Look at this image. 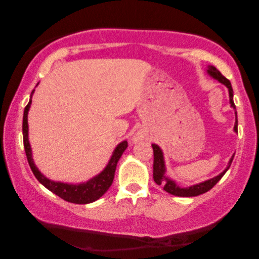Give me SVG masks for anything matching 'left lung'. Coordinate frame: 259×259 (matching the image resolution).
<instances>
[{
  "mask_svg": "<svg viewBox=\"0 0 259 259\" xmlns=\"http://www.w3.org/2000/svg\"><path fill=\"white\" fill-rule=\"evenodd\" d=\"M207 73L210 74L212 77L217 79L219 82L225 84V86L229 88L230 104H231V107L236 109L235 102H233V91H232V87H231V82H230V81L226 79V77L223 75V74L219 72V70L213 66L208 67ZM236 116H237V112H236ZM237 126H238V121H237V119H236L235 131H236V132H238V128H237ZM152 148H153V157H154V159H153V179H154V182L157 183L158 185L164 186V190L166 191V192L171 193V194H173V196H178V197H196V196H199V194H203L205 192H207V191H210L212 187H213L215 184H217L219 180L222 179V177L225 175V172L228 171L230 166H231L233 157H235V155H232V158L230 159V161H229V166L226 167L225 171L222 172L219 176L214 177V178H212L210 180H206V182H204V183L197 184V185L186 187V189H182V187H179L178 185H177V184L173 182V180L168 179L167 177H165L164 157H162V152H161L160 148H159L158 145L153 144V145H152Z\"/></svg>",
  "mask_w": 259,
  "mask_h": 259,
  "instance_id": "1",
  "label": "left lung"
}]
</instances>
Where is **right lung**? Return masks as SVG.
<instances>
[{
    "label": "right lung",
    "instance_id": "add662e5",
    "mask_svg": "<svg viewBox=\"0 0 259 259\" xmlns=\"http://www.w3.org/2000/svg\"><path fill=\"white\" fill-rule=\"evenodd\" d=\"M34 91L31 92L33 95ZM31 100H29L28 105L24 108L23 113V122H22V133H23V146L24 151H26L27 160L29 164L31 171H33L35 178L44 185L46 189L52 191L53 193H55L56 196H59L61 199L69 201V203L74 204H90L93 201L98 200L101 196H104L106 191L109 189V186L112 185L113 179H114V173L116 168V164H118L120 157H121L123 152L128 146L127 141H122L120 143L116 148L113 152V155L109 160L108 165L106 166V168L102 171L100 175L94 177L93 179H91L90 182L79 184V185H72V184H63L59 182H52L46 178L45 176L41 175V172L38 171L35 166L33 158H31V150L29 140H28V111H29Z\"/></svg>",
    "mask_w": 259,
    "mask_h": 259
}]
</instances>
